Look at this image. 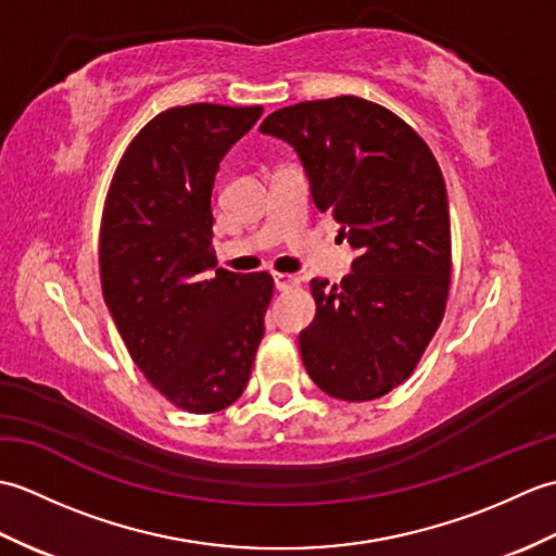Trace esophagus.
<instances>
[{"label":"esophagus","mask_w":556,"mask_h":556,"mask_svg":"<svg viewBox=\"0 0 556 556\" xmlns=\"http://www.w3.org/2000/svg\"><path fill=\"white\" fill-rule=\"evenodd\" d=\"M271 279H275V287L279 291H287L291 287H299V277L296 275H287V271H271Z\"/></svg>","instance_id":"esophagus-1"}]
</instances>
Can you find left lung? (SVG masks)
<instances>
[{"label": "left lung", "mask_w": 556, "mask_h": 556, "mask_svg": "<svg viewBox=\"0 0 556 556\" xmlns=\"http://www.w3.org/2000/svg\"><path fill=\"white\" fill-rule=\"evenodd\" d=\"M260 131L299 152L315 207L356 251L339 285L311 281L305 370L334 399H380L408 380L444 317L452 229L440 164L404 119L353 96L291 104Z\"/></svg>", "instance_id": "left-lung-1"}]
</instances>
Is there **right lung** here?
Segmentation results:
<instances>
[{
	"label": "right lung",
	"mask_w": 556,
	"mask_h": 556,
	"mask_svg": "<svg viewBox=\"0 0 556 556\" xmlns=\"http://www.w3.org/2000/svg\"><path fill=\"white\" fill-rule=\"evenodd\" d=\"M263 108L186 104L128 143L100 227L104 303L134 363L188 413L243 394L275 291L267 271L215 269L212 188L219 162Z\"/></svg>",
	"instance_id": "1"
}]
</instances>
